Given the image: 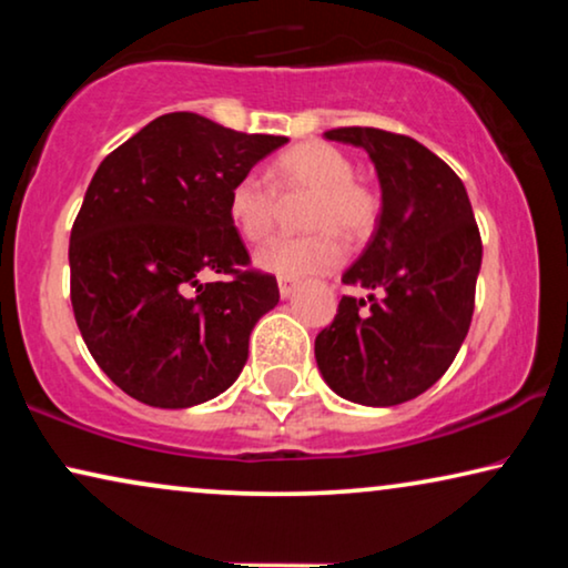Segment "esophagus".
I'll return each mask as SVG.
<instances>
[{
  "label": "esophagus",
  "mask_w": 568,
  "mask_h": 568,
  "mask_svg": "<svg viewBox=\"0 0 568 568\" xmlns=\"http://www.w3.org/2000/svg\"><path fill=\"white\" fill-rule=\"evenodd\" d=\"M297 290L300 282H294V278H278V294H282V300H290Z\"/></svg>",
  "instance_id": "34e87169"
}]
</instances>
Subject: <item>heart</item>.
Listing matches in <instances>:
<instances>
[{"instance_id":"heart-1","label":"heart","mask_w":568,"mask_h":568,"mask_svg":"<svg viewBox=\"0 0 568 568\" xmlns=\"http://www.w3.org/2000/svg\"><path fill=\"white\" fill-rule=\"evenodd\" d=\"M274 185L282 196L310 193L305 206L307 235L276 237L255 253V266L278 278H302L325 274L344 261V243L359 240L375 227L379 201L367 185L354 181V165L344 152L323 142L297 144L278 154ZM261 175H240L227 193V214L247 243H261L271 235L276 222L278 196Z\"/></svg>"}]
</instances>
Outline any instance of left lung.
Wrapping results in <instances>:
<instances>
[{"mask_svg":"<svg viewBox=\"0 0 568 568\" xmlns=\"http://www.w3.org/2000/svg\"><path fill=\"white\" fill-rule=\"evenodd\" d=\"M325 139L369 154L383 206L375 235L341 278L369 290V307L341 300L317 333L315 362L341 398L398 406L429 390L468 336L484 258L478 224L455 170L416 139L367 126Z\"/></svg>","mask_w":568,"mask_h":568,"instance_id":"8db88e82","label":"left lung"}]
</instances>
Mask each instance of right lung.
I'll list each match as a JSON object with an SVG mask.
<instances>
[{"label": "right lung", "mask_w": 568, "mask_h": 568, "mask_svg": "<svg viewBox=\"0 0 568 568\" xmlns=\"http://www.w3.org/2000/svg\"><path fill=\"white\" fill-rule=\"evenodd\" d=\"M286 142L165 113L100 162L69 237L72 307L92 359L131 398L191 408L240 377L278 286L243 271L227 193ZM214 273L233 278L206 283Z\"/></svg>", "instance_id": "right-lung-1"}]
</instances>
